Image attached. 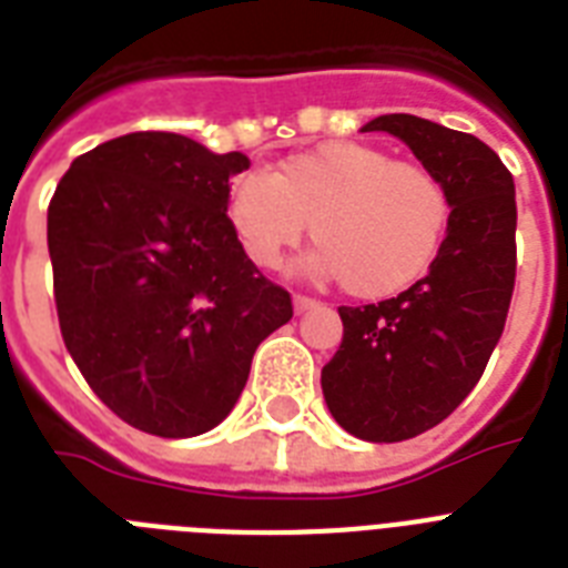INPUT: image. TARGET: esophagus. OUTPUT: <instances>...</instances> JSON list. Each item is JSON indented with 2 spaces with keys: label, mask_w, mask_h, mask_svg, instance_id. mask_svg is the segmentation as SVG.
<instances>
[{
  "label": "esophagus",
  "mask_w": 568,
  "mask_h": 568,
  "mask_svg": "<svg viewBox=\"0 0 568 568\" xmlns=\"http://www.w3.org/2000/svg\"><path fill=\"white\" fill-rule=\"evenodd\" d=\"M315 306H318V301H315V297H306V294H294V312H297V315L315 310Z\"/></svg>",
  "instance_id": "esophagus-1"
}]
</instances>
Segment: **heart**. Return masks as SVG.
I'll list each match as a JSON object with an SVG mask.
<instances>
[{"label": "heart", "mask_w": 568, "mask_h": 568, "mask_svg": "<svg viewBox=\"0 0 568 568\" xmlns=\"http://www.w3.org/2000/svg\"><path fill=\"white\" fill-rule=\"evenodd\" d=\"M241 247L276 267L310 230L318 274L342 276L347 294L383 301L427 271L448 232L450 196L418 162L363 141H327L280 159L271 173H241L226 196Z\"/></svg>", "instance_id": "heart-1"}]
</instances>
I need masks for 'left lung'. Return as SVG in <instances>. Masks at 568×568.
I'll return each mask as SVG.
<instances>
[{
    "label": "left lung",
    "mask_w": 568,
    "mask_h": 568,
    "mask_svg": "<svg viewBox=\"0 0 568 568\" xmlns=\"http://www.w3.org/2000/svg\"><path fill=\"white\" fill-rule=\"evenodd\" d=\"M365 132L400 138L450 196L430 274L368 306H338L345 336L321 372L327 406L365 442H404L445 422L484 374L516 285V185L493 146L413 114Z\"/></svg>",
    "instance_id": "8db88e82"
}]
</instances>
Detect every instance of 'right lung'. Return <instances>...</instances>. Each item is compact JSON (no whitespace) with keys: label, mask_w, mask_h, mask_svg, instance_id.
Masks as SVG:
<instances>
[{"label":"right lung","mask_w":568,"mask_h":568,"mask_svg":"<svg viewBox=\"0 0 568 568\" xmlns=\"http://www.w3.org/2000/svg\"><path fill=\"white\" fill-rule=\"evenodd\" d=\"M247 155L132 132L79 155L49 200L52 292L93 395L138 430L189 439L230 415L292 294L247 258L226 214Z\"/></svg>","instance_id":"right-lung-1"}]
</instances>
